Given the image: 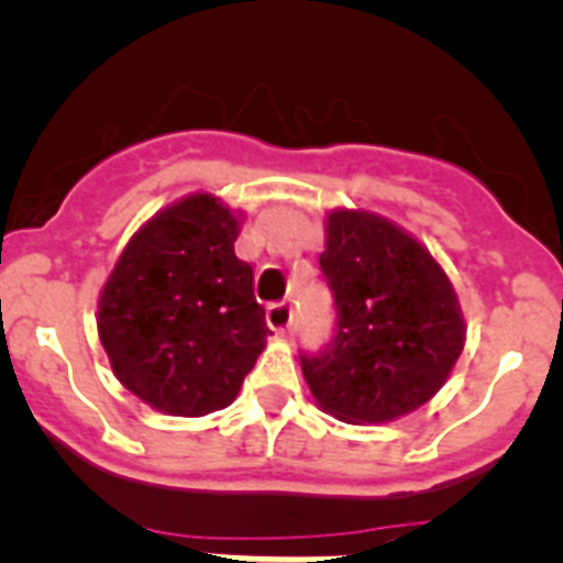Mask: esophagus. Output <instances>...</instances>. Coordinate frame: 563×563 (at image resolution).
Returning a JSON list of instances; mask_svg holds the SVG:
<instances>
[{"label": "esophagus", "instance_id": "34e87169", "mask_svg": "<svg viewBox=\"0 0 563 563\" xmlns=\"http://www.w3.org/2000/svg\"><path fill=\"white\" fill-rule=\"evenodd\" d=\"M294 311L288 302H275V306L266 308V325L272 328L275 333H286L291 328Z\"/></svg>", "mask_w": 563, "mask_h": 563}]
</instances>
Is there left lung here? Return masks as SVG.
<instances>
[{
  "instance_id": "left-lung-1",
  "label": "left lung",
  "mask_w": 563,
  "mask_h": 563,
  "mask_svg": "<svg viewBox=\"0 0 563 563\" xmlns=\"http://www.w3.org/2000/svg\"><path fill=\"white\" fill-rule=\"evenodd\" d=\"M319 266L336 339L302 356L317 407L344 423H387L434 398L463 353L465 319L432 252L378 212L336 207Z\"/></svg>"
}]
</instances>
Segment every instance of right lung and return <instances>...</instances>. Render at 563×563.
Wrapping results in <instances>:
<instances>
[{"instance_id":"right-lung-1","label":"right lung","mask_w":563,"mask_h":563,"mask_svg":"<svg viewBox=\"0 0 563 563\" xmlns=\"http://www.w3.org/2000/svg\"><path fill=\"white\" fill-rule=\"evenodd\" d=\"M244 212L190 194L151 216L100 288L98 336L125 389L151 409H224L266 347L252 266L235 257Z\"/></svg>"}]
</instances>
